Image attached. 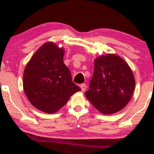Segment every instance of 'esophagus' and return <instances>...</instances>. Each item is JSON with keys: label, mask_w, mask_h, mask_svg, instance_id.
<instances>
[{"label": "esophagus", "mask_w": 154, "mask_h": 154, "mask_svg": "<svg viewBox=\"0 0 154 154\" xmlns=\"http://www.w3.org/2000/svg\"><path fill=\"white\" fill-rule=\"evenodd\" d=\"M80 87L81 88V91H82L83 92H84L85 91H86V85L85 84H82L80 85Z\"/></svg>", "instance_id": "esophagus-1"}]
</instances>
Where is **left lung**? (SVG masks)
<instances>
[{"label": "left lung", "instance_id": "obj_1", "mask_svg": "<svg viewBox=\"0 0 154 154\" xmlns=\"http://www.w3.org/2000/svg\"><path fill=\"white\" fill-rule=\"evenodd\" d=\"M135 78L129 66L116 55L94 61V70L85 96L100 112L110 115L123 109L135 90Z\"/></svg>", "mask_w": 154, "mask_h": 154}]
</instances>
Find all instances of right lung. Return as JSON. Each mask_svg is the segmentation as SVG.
Returning a JSON list of instances; mask_svg holds the SVG:
<instances>
[{
  "label": "right lung",
  "instance_id": "1",
  "mask_svg": "<svg viewBox=\"0 0 154 154\" xmlns=\"http://www.w3.org/2000/svg\"><path fill=\"white\" fill-rule=\"evenodd\" d=\"M64 50L52 42L45 43L27 63L23 86L31 104L37 109L52 114L63 107L70 96L81 91L72 81L63 63Z\"/></svg>",
  "mask_w": 154,
  "mask_h": 154
}]
</instances>
